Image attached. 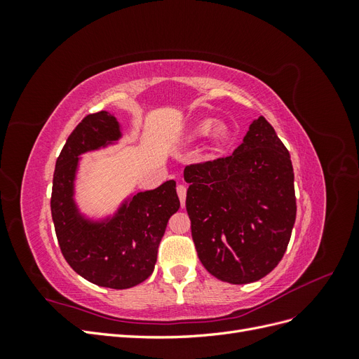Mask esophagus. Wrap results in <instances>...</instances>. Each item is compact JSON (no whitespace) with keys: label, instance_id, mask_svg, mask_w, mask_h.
Returning <instances> with one entry per match:
<instances>
[{"label":"esophagus","instance_id":"esophagus-1","mask_svg":"<svg viewBox=\"0 0 359 359\" xmlns=\"http://www.w3.org/2000/svg\"><path fill=\"white\" fill-rule=\"evenodd\" d=\"M177 193H178V198H180V201H181V206L184 208V206H186V194H187V189L184 187V186H180L177 187Z\"/></svg>","mask_w":359,"mask_h":359}]
</instances>
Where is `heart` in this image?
<instances>
[{
  "mask_svg": "<svg viewBox=\"0 0 359 359\" xmlns=\"http://www.w3.org/2000/svg\"><path fill=\"white\" fill-rule=\"evenodd\" d=\"M231 128L224 121H212L211 118H205L194 124L187 133V142H198V140L208 136L212 147L223 145L229 139Z\"/></svg>",
  "mask_w": 359,
  "mask_h": 359,
  "instance_id": "b5f03b06",
  "label": "heart"
}]
</instances>
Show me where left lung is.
<instances>
[{
	"label": "left lung",
	"mask_w": 359,
	"mask_h": 359,
	"mask_svg": "<svg viewBox=\"0 0 359 359\" xmlns=\"http://www.w3.org/2000/svg\"><path fill=\"white\" fill-rule=\"evenodd\" d=\"M186 206L202 265L232 285L257 281L283 257L297 202L289 151L264 116L233 154L187 166Z\"/></svg>",
	"instance_id": "1"
}]
</instances>
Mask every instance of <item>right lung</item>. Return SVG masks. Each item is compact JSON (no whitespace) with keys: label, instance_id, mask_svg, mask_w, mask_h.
<instances>
[{"label":"right lung","instance_id":"add662e5","mask_svg":"<svg viewBox=\"0 0 359 359\" xmlns=\"http://www.w3.org/2000/svg\"><path fill=\"white\" fill-rule=\"evenodd\" d=\"M121 137L123 124L115 114L85 116L57 160L50 199L64 259L85 280L111 289L133 287L153 274L168 222L180 210L177 182L170 180L154 190L128 193L114 212L82 211L76 201L82 156L116 145Z\"/></svg>","mask_w":359,"mask_h":359}]
</instances>
